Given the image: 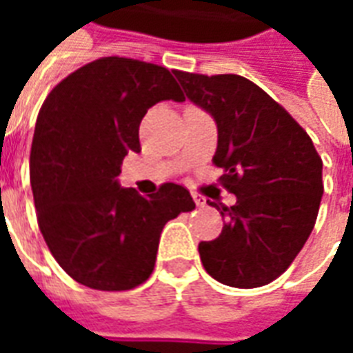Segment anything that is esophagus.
Returning a JSON list of instances; mask_svg holds the SVG:
<instances>
[{
	"label": "esophagus",
	"mask_w": 353,
	"mask_h": 353,
	"mask_svg": "<svg viewBox=\"0 0 353 353\" xmlns=\"http://www.w3.org/2000/svg\"><path fill=\"white\" fill-rule=\"evenodd\" d=\"M192 200L196 202V206H204L206 204V199L202 194H199V192H192Z\"/></svg>",
	"instance_id": "obj_1"
}]
</instances>
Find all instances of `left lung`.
Wrapping results in <instances>:
<instances>
[{
    "label": "left lung",
    "instance_id": "obj_1",
    "mask_svg": "<svg viewBox=\"0 0 353 353\" xmlns=\"http://www.w3.org/2000/svg\"><path fill=\"white\" fill-rule=\"evenodd\" d=\"M187 98L214 117L225 170L219 183L234 206L212 202L221 234L200 242L206 272L225 285H266L288 270L316 225L323 194L321 157L301 124L245 77L174 72Z\"/></svg>",
    "mask_w": 353,
    "mask_h": 353
}]
</instances>
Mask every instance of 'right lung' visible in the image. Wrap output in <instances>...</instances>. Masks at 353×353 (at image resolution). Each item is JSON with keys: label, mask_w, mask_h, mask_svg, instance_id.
Returning <instances> with one entry per match:
<instances>
[{"label": "right lung", "mask_w": 353, "mask_h": 353, "mask_svg": "<svg viewBox=\"0 0 353 353\" xmlns=\"http://www.w3.org/2000/svg\"><path fill=\"white\" fill-rule=\"evenodd\" d=\"M162 100H185L166 68L105 57L60 81L39 109L30 153L39 230L58 265L90 289L143 283L164 225L194 210L181 185L139 196L117 181L124 157L141 151V119Z\"/></svg>", "instance_id": "add662e5"}]
</instances>
